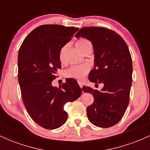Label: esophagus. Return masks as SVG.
<instances>
[{
    "label": "esophagus",
    "instance_id": "esophagus-1",
    "mask_svg": "<svg viewBox=\"0 0 150 150\" xmlns=\"http://www.w3.org/2000/svg\"><path fill=\"white\" fill-rule=\"evenodd\" d=\"M78 84H79V85H80V87H81V88H82V83L81 82H78Z\"/></svg>",
    "mask_w": 150,
    "mask_h": 150
}]
</instances>
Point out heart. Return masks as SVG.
I'll use <instances>...</instances> for the list:
<instances>
[{
	"label": "heart",
	"instance_id": "heart-1",
	"mask_svg": "<svg viewBox=\"0 0 150 150\" xmlns=\"http://www.w3.org/2000/svg\"><path fill=\"white\" fill-rule=\"evenodd\" d=\"M75 46L81 53H83L87 48L92 47L90 42L85 39H79L75 44ZM65 48H66V46H64L61 50V53H60L61 60H63V54H64ZM88 72L89 67L87 65H73V66H70V68H68L65 71V75L68 77H71V78L76 79V80H82Z\"/></svg>",
	"mask_w": 150,
	"mask_h": 150
}]
</instances>
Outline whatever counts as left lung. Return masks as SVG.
<instances>
[{
    "instance_id": "obj_1",
    "label": "left lung",
    "mask_w": 150,
    "mask_h": 150,
    "mask_svg": "<svg viewBox=\"0 0 150 150\" xmlns=\"http://www.w3.org/2000/svg\"><path fill=\"white\" fill-rule=\"evenodd\" d=\"M75 37L85 38L94 48V68L89 74L90 82L102 83L100 91L83 86L94 102L87 108L93 125L109 128L120 121L129 104L132 85V58L126 43L114 31L104 27L80 29Z\"/></svg>"
}]
</instances>
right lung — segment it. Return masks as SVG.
Returning a JSON list of instances; mask_svg holds the SVG:
<instances>
[{
  "label": "right lung",
  "mask_w": 150,
  "mask_h": 150,
  "mask_svg": "<svg viewBox=\"0 0 150 150\" xmlns=\"http://www.w3.org/2000/svg\"><path fill=\"white\" fill-rule=\"evenodd\" d=\"M79 28L44 25L30 32L18 53V81L22 101L32 120L46 129H56L68 119L64 105L80 97L76 80L68 79L60 88L51 85L61 68L60 53Z\"/></svg>",
  "instance_id": "1"
}]
</instances>
